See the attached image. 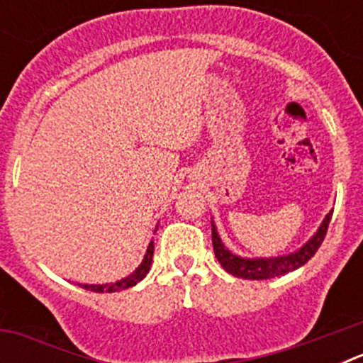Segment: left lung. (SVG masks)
Segmentation results:
<instances>
[{"instance_id": "8db88e82", "label": "left lung", "mask_w": 363, "mask_h": 363, "mask_svg": "<svg viewBox=\"0 0 363 363\" xmlns=\"http://www.w3.org/2000/svg\"><path fill=\"white\" fill-rule=\"evenodd\" d=\"M331 216L333 211H329L322 223H320L318 230L298 251L289 252V255L271 256V258H243V256L229 251L225 243L221 242L214 221H211V225H213L214 255H216L221 267L236 278H243V280H269V278L281 277L285 272L296 271L298 267L306 265L313 258L314 252L318 251V247L322 245L323 238H325Z\"/></svg>"}]
</instances>
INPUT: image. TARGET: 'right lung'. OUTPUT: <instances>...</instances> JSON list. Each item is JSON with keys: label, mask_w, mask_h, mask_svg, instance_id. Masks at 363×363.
<instances>
[{"label": "right lung", "mask_w": 363, "mask_h": 363, "mask_svg": "<svg viewBox=\"0 0 363 363\" xmlns=\"http://www.w3.org/2000/svg\"><path fill=\"white\" fill-rule=\"evenodd\" d=\"M152 255H154V242L149 243L147 247V252L143 256L142 264L138 265L136 271H133L129 277L121 278L118 281H112V284H79V287L86 291H92V293H118V291L129 289V287H134L138 281H142L143 278L147 277L149 272L150 264H152Z\"/></svg>", "instance_id": "1"}]
</instances>
